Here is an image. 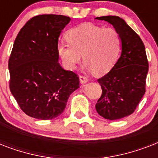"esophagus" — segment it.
<instances>
[{
	"label": "esophagus",
	"instance_id": "esophagus-1",
	"mask_svg": "<svg viewBox=\"0 0 158 158\" xmlns=\"http://www.w3.org/2000/svg\"><path fill=\"white\" fill-rule=\"evenodd\" d=\"M79 81H80L81 84H86L87 82H89V79H88L86 76L81 75V76H79Z\"/></svg>",
	"mask_w": 158,
	"mask_h": 158
}]
</instances>
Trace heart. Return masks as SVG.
I'll use <instances>...</instances> for the list:
<instances>
[{
  "label": "heart",
  "mask_w": 158,
  "mask_h": 158,
  "mask_svg": "<svg viewBox=\"0 0 158 158\" xmlns=\"http://www.w3.org/2000/svg\"><path fill=\"white\" fill-rule=\"evenodd\" d=\"M69 44L59 43L57 52L66 69H74L81 61L96 75L112 69L120 51V38L112 28L86 23L69 29L65 35Z\"/></svg>",
  "instance_id": "1"
}]
</instances>
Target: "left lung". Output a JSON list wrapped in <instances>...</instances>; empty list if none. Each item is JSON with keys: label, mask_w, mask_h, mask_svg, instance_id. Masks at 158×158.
Wrapping results in <instances>:
<instances>
[{"label": "left lung", "mask_w": 158, "mask_h": 158, "mask_svg": "<svg viewBox=\"0 0 158 158\" xmlns=\"http://www.w3.org/2000/svg\"><path fill=\"white\" fill-rule=\"evenodd\" d=\"M117 31L121 54L107 74L98 79L102 93L96 104L99 115L106 120H118L131 115L145 94L148 71L145 47L139 36L118 16H102Z\"/></svg>", "instance_id": "1"}]
</instances>
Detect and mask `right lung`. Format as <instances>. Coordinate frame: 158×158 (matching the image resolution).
Wrapping results in <instances>:
<instances>
[{
    "mask_svg": "<svg viewBox=\"0 0 158 158\" xmlns=\"http://www.w3.org/2000/svg\"><path fill=\"white\" fill-rule=\"evenodd\" d=\"M70 18L37 15L21 28L9 60L10 89L26 115L38 120L59 116L79 88L76 74L59 64L58 38Z\"/></svg>",
    "mask_w": 158,
    "mask_h": 158,
    "instance_id": "1",
    "label": "right lung"
}]
</instances>
